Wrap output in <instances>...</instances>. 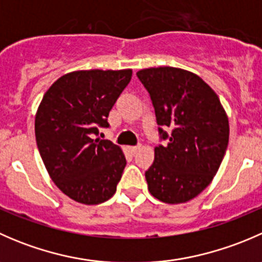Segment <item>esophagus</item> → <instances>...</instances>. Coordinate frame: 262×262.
Masks as SVG:
<instances>
[{
  "label": "esophagus",
  "instance_id": "esophagus-1",
  "mask_svg": "<svg viewBox=\"0 0 262 262\" xmlns=\"http://www.w3.org/2000/svg\"><path fill=\"white\" fill-rule=\"evenodd\" d=\"M139 148H141V146H139V144H138V146H132V147H129V149H130L132 153H136L137 150L139 149Z\"/></svg>",
  "mask_w": 262,
  "mask_h": 262
}]
</instances>
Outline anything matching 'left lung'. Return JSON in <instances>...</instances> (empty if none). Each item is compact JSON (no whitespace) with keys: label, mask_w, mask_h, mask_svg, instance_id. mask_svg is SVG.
I'll return each mask as SVG.
<instances>
[{"label":"left lung","mask_w":262,"mask_h":262,"mask_svg":"<svg viewBox=\"0 0 262 262\" xmlns=\"http://www.w3.org/2000/svg\"><path fill=\"white\" fill-rule=\"evenodd\" d=\"M137 77L149 94L160 141H167L155 148V161L146 171L148 190L168 204L189 202L221 166L228 146V118L215 92L189 71L147 68Z\"/></svg>","instance_id":"obj_1"}]
</instances>
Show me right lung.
Wrapping results in <instances>:
<instances>
[{"label": "right lung", "instance_id": "add662e5", "mask_svg": "<svg viewBox=\"0 0 262 262\" xmlns=\"http://www.w3.org/2000/svg\"><path fill=\"white\" fill-rule=\"evenodd\" d=\"M132 70L76 71L58 78L35 116L36 146L53 182L82 204H100L116 191L126 160L97 138L110 110L128 86Z\"/></svg>", "mask_w": 262, "mask_h": 262}]
</instances>
